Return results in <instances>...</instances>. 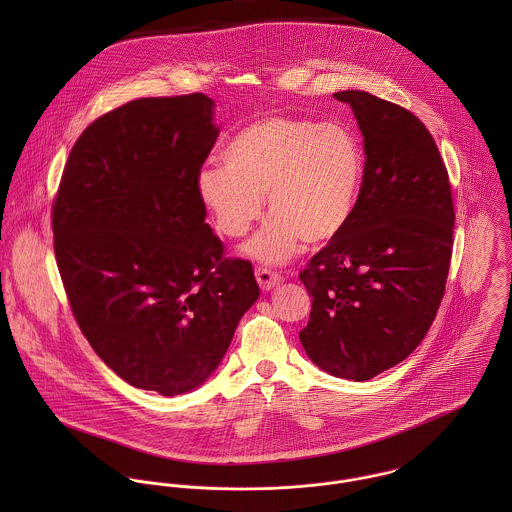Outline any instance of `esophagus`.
I'll list each match as a JSON object with an SVG mask.
<instances>
[{
	"instance_id": "obj_1",
	"label": "esophagus",
	"mask_w": 512,
	"mask_h": 512,
	"mask_svg": "<svg viewBox=\"0 0 512 512\" xmlns=\"http://www.w3.org/2000/svg\"><path fill=\"white\" fill-rule=\"evenodd\" d=\"M254 274H256L258 286H260L264 292H270V290H274L276 286H280V284L284 282V276H282V274L272 272V270H268V268H256Z\"/></svg>"
}]
</instances>
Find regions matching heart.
Returning a JSON list of instances; mask_svg holds the SVG:
<instances>
[{"instance_id": "1", "label": "heart", "mask_w": 512, "mask_h": 512, "mask_svg": "<svg viewBox=\"0 0 512 512\" xmlns=\"http://www.w3.org/2000/svg\"><path fill=\"white\" fill-rule=\"evenodd\" d=\"M224 163L197 173V195L220 234L244 236L262 217L264 195L274 215L246 246L266 264L337 238L355 213L365 153L345 122L270 114L246 124L224 147Z\"/></svg>"}]
</instances>
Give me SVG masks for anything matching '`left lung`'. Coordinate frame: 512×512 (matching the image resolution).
Returning <instances> with one entry per match:
<instances>
[{"mask_svg":"<svg viewBox=\"0 0 512 512\" xmlns=\"http://www.w3.org/2000/svg\"><path fill=\"white\" fill-rule=\"evenodd\" d=\"M349 104L365 140V175L345 230L299 274L311 299L299 341L337 378L370 380L402 363L436 319L453 248L447 169L428 128L363 90Z\"/></svg>","mask_w":512,"mask_h":512,"instance_id":"left-lung-1","label":"left lung"}]
</instances>
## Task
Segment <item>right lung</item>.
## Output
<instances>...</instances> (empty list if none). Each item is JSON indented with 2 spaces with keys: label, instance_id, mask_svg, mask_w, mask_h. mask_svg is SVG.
Wrapping results in <instances>:
<instances>
[{
  "label": "right lung",
  "instance_id": "add662e5",
  "mask_svg": "<svg viewBox=\"0 0 512 512\" xmlns=\"http://www.w3.org/2000/svg\"><path fill=\"white\" fill-rule=\"evenodd\" d=\"M201 94L132 100L76 140L53 205L57 266L94 353L161 396L199 388L260 297L224 258L197 173L219 138Z\"/></svg>",
  "mask_w": 512,
  "mask_h": 512
}]
</instances>
